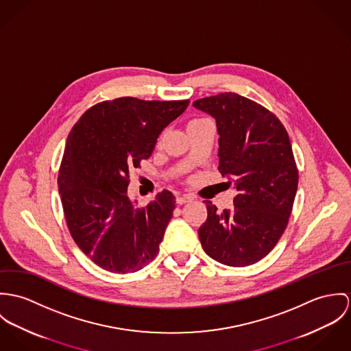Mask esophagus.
I'll return each mask as SVG.
<instances>
[{"instance_id": "esophagus-1", "label": "esophagus", "mask_w": 351, "mask_h": 351, "mask_svg": "<svg viewBox=\"0 0 351 351\" xmlns=\"http://www.w3.org/2000/svg\"><path fill=\"white\" fill-rule=\"evenodd\" d=\"M191 200H193V196H190V195H180V196L176 197L178 204H184V203H189Z\"/></svg>"}]
</instances>
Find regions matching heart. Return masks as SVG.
I'll use <instances>...</instances> for the list:
<instances>
[{"label": "heart", "instance_id": "1", "mask_svg": "<svg viewBox=\"0 0 351 351\" xmlns=\"http://www.w3.org/2000/svg\"><path fill=\"white\" fill-rule=\"evenodd\" d=\"M196 119H200V118H196ZM196 119H193V121H196Z\"/></svg>", "mask_w": 351, "mask_h": 351}]
</instances>
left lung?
Listing matches in <instances>:
<instances>
[{"label":"left lung","mask_w":351,"mask_h":351,"mask_svg":"<svg viewBox=\"0 0 351 351\" xmlns=\"http://www.w3.org/2000/svg\"><path fill=\"white\" fill-rule=\"evenodd\" d=\"M215 118L219 172L230 176L237 195L232 210L206 200L207 219L197 234L204 252L229 267L264 258L284 233L298 191V168L289 136L264 106L235 93L195 101ZM229 182V186L232 184Z\"/></svg>","instance_id":"obj_1"}]
</instances>
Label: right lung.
Returning a JSON list of instances; mask_svg holds the SVG:
<instances>
[{"instance_id": "obj_1", "label": "right lung", "mask_w": 351, "mask_h": 351, "mask_svg": "<svg viewBox=\"0 0 351 351\" xmlns=\"http://www.w3.org/2000/svg\"><path fill=\"white\" fill-rule=\"evenodd\" d=\"M189 104L122 97L90 108L70 132L59 194L73 239L99 268L137 272L156 257L176 200L164 190L137 207L128 195L129 171L151 157L162 129Z\"/></svg>"}]
</instances>
